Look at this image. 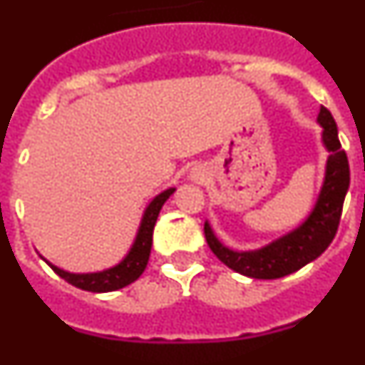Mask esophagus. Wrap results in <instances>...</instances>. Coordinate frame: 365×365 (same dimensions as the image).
<instances>
[{"instance_id":"esophagus-1","label":"esophagus","mask_w":365,"mask_h":365,"mask_svg":"<svg viewBox=\"0 0 365 365\" xmlns=\"http://www.w3.org/2000/svg\"><path fill=\"white\" fill-rule=\"evenodd\" d=\"M205 175L206 172L202 170V168H192V172H190V179L193 180V182H201V180H205Z\"/></svg>"}]
</instances>
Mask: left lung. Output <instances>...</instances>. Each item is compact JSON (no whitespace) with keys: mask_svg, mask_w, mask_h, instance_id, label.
Instances as JSON below:
<instances>
[{"mask_svg":"<svg viewBox=\"0 0 365 365\" xmlns=\"http://www.w3.org/2000/svg\"><path fill=\"white\" fill-rule=\"evenodd\" d=\"M318 124L324 130L322 143L329 151L325 177L314 208L299 227L257 250L240 252L225 247L212 230L210 222H205L206 243L228 269L256 279L283 278L322 256L334 240L341 206L349 190V163L338 140L336 122L324 106L318 113Z\"/></svg>","mask_w":365,"mask_h":365,"instance_id":"left-lung-1","label":"left lung"}]
</instances>
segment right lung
I'll use <instances>...</instances> for the list:
<instances>
[{
  "label": "right lung",
  "mask_w": 365,
  "mask_h": 365,
  "mask_svg": "<svg viewBox=\"0 0 365 365\" xmlns=\"http://www.w3.org/2000/svg\"><path fill=\"white\" fill-rule=\"evenodd\" d=\"M173 192H175V188H168L151 199L150 205H148L146 210H144L143 219H140V227H138L130 252L125 254L124 259H122L120 263H117L115 267H109V269L100 270V272L74 274L67 272V270L60 269V267L53 265L51 261L45 259L47 261V265H49L60 278L66 279L71 285L78 287L82 291L111 292L118 291V289H122V287L125 285H130L135 279H138V276H140V274L144 272V269H146L151 252V243H153L155 222H157V217H159V212L160 208H163V205L170 199V195H172Z\"/></svg>",
  "instance_id": "add662e5"
}]
</instances>
